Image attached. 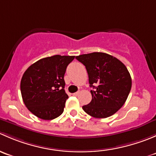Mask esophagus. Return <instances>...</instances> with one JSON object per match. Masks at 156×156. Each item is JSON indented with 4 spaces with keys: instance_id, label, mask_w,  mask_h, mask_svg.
<instances>
[{
    "instance_id": "esophagus-1",
    "label": "esophagus",
    "mask_w": 156,
    "mask_h": 156,
    "mask_svg": "<svg viewBox=\"0 0 156 156\" xmlns=\"http://www.w3.org/2000/svg\"><path fill=\"white\" fill-rule=\"evenodd\" d=\"M80 94V92H79V91H78V92L74 93L73 95H74V96H75V97H77V96H78V94Z\"/></svg>"
}]
</instances>
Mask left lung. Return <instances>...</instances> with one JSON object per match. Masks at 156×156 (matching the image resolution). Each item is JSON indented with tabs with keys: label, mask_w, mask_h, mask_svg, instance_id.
<instances>
[{
	"label": "left lung",
	"mask_w": 156,
	"mask_h": 156,
	"mask_svg": "<svg viewBox=\"0 0 156 156\" xmlns=\"http://www.w3.org/2000/svg\"><path fill=\"white\" fill-rule=\"evenodd\" d=\"M75 59L87 69L92 100L82 107L97 119L114 115L122 107L131 89V77L119 59L100 52L82 54Z\"/></svg>",
	"instance_id": "1"
}]
</instances>
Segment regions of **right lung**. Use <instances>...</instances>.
Instances as JSON below:
<instances>
[{
  "label": "right lung",
  "instance_id": "right-lung-1",
  "mask_svg": "<svg viewBox=\"0 0 156 156\" xmlns=\"http://www.w3.org/2000/svg\"><path fill=\"white\" fill-rule=\"evenodd\" d=\"M75 56L43 58L26 69L20 83L22 97L28 109L39 119L52 120L63 112L66 101L64 75Z\"/></svg>",
  "mask_w": 156,
  "mask_h": 156
}]
</instances>
